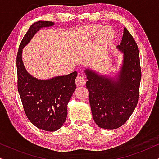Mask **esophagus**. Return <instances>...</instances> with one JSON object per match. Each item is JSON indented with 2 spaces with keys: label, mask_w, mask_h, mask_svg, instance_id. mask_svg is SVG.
I'll use <instances>...</instances> for the list:
<instances>
[{
  "label": "esophagus",
  "mask_w": 159,
  "mask_h": 159,
  "mask_svg": "<svg viewBox=\"0 0 159 159\" xmlns=\"http://www.w3.org/2000/svg\"><path fill=\"white\" fill-rule=\"evenodd\" d=\"M76 84H77V86H83L85 84V79H84V77H82L81 75H78L77 79H76Z\"/></svg>",
  "instance_id": "esophagus-1"
}]
</instances>
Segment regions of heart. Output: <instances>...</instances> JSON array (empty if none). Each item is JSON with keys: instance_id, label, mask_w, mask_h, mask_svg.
<instances>
[{"instance_id": "heart-1", "label": "heart", "mask_w": 159, "mask_h": 159, "mask_svg": "<svg viewBox=\"0 0 159 159\" xmlns=\"http://www.w3.org/2000/svg\"><path fill=\"white\" fill-rule=\"evenodd\" d=\"M79 34L83 40H90L97 36L96 45L101 48L106 46L113 40L115 32L110 26L103 27L101 25H89L82 27Z\"/></svg>"}]
</instances>
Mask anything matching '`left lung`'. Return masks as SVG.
Instances as JSON below:
<instances>
[{"label": "left lung", "mask_w": 159, "mask_h": 159, "mask_svg": "<svg viewBox=\"0 0 159 159\" xmlns=\"http://www.w3.org/2000/svg\"><path fill=\"white\" fill-rule=\"evenodd\" d=\"M116 48L123 56L116 74L106 75L90 68L84 70L93 119L99 127L106 129L120 127L133 113L141 80L138 45L125 27Z\"/></svg>", "instance_id": "1"}]
</instances>
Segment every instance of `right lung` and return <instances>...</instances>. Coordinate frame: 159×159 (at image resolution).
Here are the masks:
<instances>
[{
    "label": "right lung",
    "instance_id": "add662e5",
    "mask_svg": "<svg viewBox=\"0 0 159 159\" xmlns=\"http://www.w3.org/2000/svg\"><path fill=\"white\" fill-rule=\"evenodd\" d=\"M52 21H38L30 26L19 45L16 57L18 91L27 118L39 129H59L67 116V105L76 89L77 72L41 80L30 75L22 61L23 48L43 28L53 27Z\"/></svg>",
    "mask_w": 159,
    "mask_h": 159
}]
</instances>
